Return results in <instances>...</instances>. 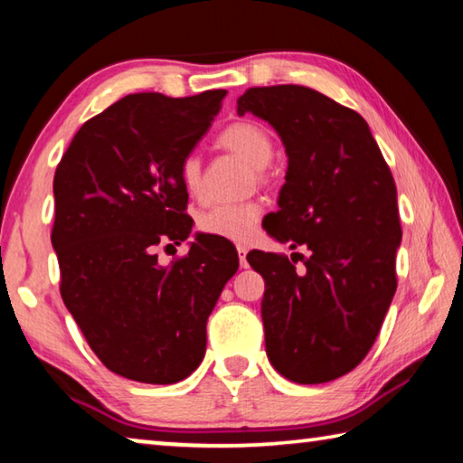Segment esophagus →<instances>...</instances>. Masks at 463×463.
<instances>
[{
  "label": "esophagus",
  "instance_id": "obj_1",
  "mask_svg": "<svg viewBox=\"0 0 463 463\" xmlns=\"http://www.w3.org/2000/svg\"><path fill=\"white\" fill-rule=\"evenodd\" d=\"M237 253H239V263H241V268H247V253H249V249L245 247V245H237Z\"/></svg>",
  "mask_w": 463,
  "mask_h": 463
}]
</instances>
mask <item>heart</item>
<instances>
[{
  "label": "heart",
  "instance_id": "obj_1",
  "mask_svg": "<svg viewBox=\"0 0 463 463\" xmlns=\"http://www.w3.org/2000/svg\"><path fill=\"white\" fill-rule=\"evenodd\" d=\"M218 145L237 155L255 169V179L260 184L268 182L265 167L269 165L276 153L269 132L255 122H232L218 135ZM179 179L184 190L190 195H200L202 190V159L195 153L185 155L179 163ZM263 216V206L250 200L242 203H221L208 208L198 216V229L203 234H213L226 241H249L255 234L257 222Z\"/></svg>",
  "mask_w": 463,
  "mask_h": 463
}]
</instances>
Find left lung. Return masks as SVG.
Segmentation results:
<instances>
[{"mask_svg":"<svg viewBox=\"0 0 463 463\" xmlns=\"http://www.w3.org/2000/svg\"><path fill=\"white\" fill-rule=\"evenodd\" d=\"M245 112L278 130L289 159L265 231L310 249L308 257L294 253L302 273L284 253L247 255L265 279V351L288 380L331 382L370 354L396 292L394 177L362 116L317 90L249 88L239 98Z\"/></svg>","mask_w":463,"mask_h":463,"instance_id":"8db88e82","label":"left lung"}]
</instances>
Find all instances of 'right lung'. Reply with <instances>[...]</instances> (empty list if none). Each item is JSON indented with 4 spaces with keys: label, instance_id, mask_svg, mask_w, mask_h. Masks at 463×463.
Returning a JSON list of instances; mask_svg holds the SVG:
<instances>
[{
    "label": "right lung",
    "instance_id": "add662e5",
    "mask_svg": "<svg viewBox=\"0 0 463 463\" xmlns=\"http://www.w3.org/2000/svg\"><path fill=\"white\" fill-rule=\"evenodd\" d=\"M224 96L130 93L83 124L54 171L61 298L99 362L128 380L187 378L203 359L210 312L237 273V250L210 237L167 268L155 253L192 232L179 163Z\"/></svg>",
    "mask_w": 463,
    "mask_h": 463
}]
</instances>
